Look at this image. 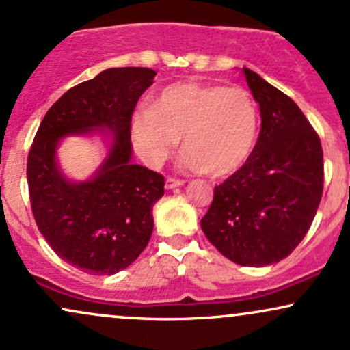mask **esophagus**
Returning a JSON list of instances; mask_svg holds the SVG:
<instances>
[{"label":"esophagus","instance_id":"1","mask_svg":"<svg viewBox=\"0 0 350 350\" xmlns=\"http://www.w3.org/2000/svg\"><path fill=\"white\" fill-rule=\"evenodd\" d=\"M183 184H184V180L170 178V179H166V184H164V187H166V189H176V187L183 186Z\"/></svg>","mask_w":350,"mask_h":350}]
</instances>
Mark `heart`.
<instances>
[{
	"label": "heart",
	"mask_w": 350,
	"mask_h": 350,
	"mask_svg": "<svg viewBox=\"0 0 350 350\" xmlns=\"http://www.w3.org/2000/svg\"><path fill=\"white\" fill-rule=\"evenodd\" d=\"M258 124V108L245 88L183 82L159 92L151 108L135 110L128 131L148 166H161L183 138L184 167L227 176L250 158Z\"/></svg>",
	"instance_id": "1"
}]
</instances>
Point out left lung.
Masks as SVG:
<instances>
[{
	"instance_id": "8db88e82",
	"label": "left lung",
	"mask_w": 350,
	"mask_h": 350,
	"mask_svg": "<svg viewBox=\"0 0 350 350\" xmlns=\"http://www.w3.org/2000/svg\"><path fill=\"white\" fill-rule=\"evenodd\" d=\"M242 74L262 130L250 158L215 186L200 227L230 262L267 267L286 258L311 227L323 196V148L288 95L247 67Z\"/></svg>"
}]
</instances>
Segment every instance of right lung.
Instances as JSON below:
<instances>
[{
	"label": "right lung",
	"mask_w": 350,
	"mask_h": 350,
	"mask_svg": "<svg viewBox=\"0 0 350 350\" xmlns=\"http://www.w3.org/2000/svg\"><path fill=\"white\" fill-rule=\"evenodd\" d=\"M154 75L148 67H115L67 90L44 116L27 156L39 232L64 262L90 275L124 270L151 239L164 178L131 163L128 122ZM95 134L107 148L103 163L90 178H69L57 158L59 144Z\"/></svg>",
	"instance_id": "obj_1"
}]
</instances>
